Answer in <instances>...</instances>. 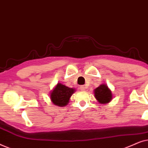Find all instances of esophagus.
Returning <instances> with one entry per match:
<instances>
[{
  "mask_svg": "<svg viewBox=\"0 0 148 148\" xmlns=\"http://www.w3.org/2000/svg\"><path fill=\"white\" fill-rule=\"evenodd\" d=\"M86 87H85L84 86H81L79 87V90H82V91L86 90Z\"/></svg>",
  "mask_w": 148,
  "mask_h": 148,
  "instance_id": "1",
  "label": "esophagus"
}]
</instances>
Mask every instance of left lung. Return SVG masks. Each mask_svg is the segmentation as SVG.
Instances as JSON below:
<instances>
[{
    "mask_svg": "<svg viewBox=\"0 0 148 148\" xmlns=\"http://www.w3.org/2000/svg\"><path fill=\"white\" fill-rule=\"evenodd\" d=\"M94 97L100 104H108L112 100V91L105 84H101L94 90Z\"/></svg>",
    "mask_w": 148,
    "mask_h": 148,
    "instance_id": "obj_1",
    "label": "left lung"
}]
</instances>
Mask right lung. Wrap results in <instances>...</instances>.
<instances>
[{
    "label": "right lung",
    "mask_w": 148,
    "mask_h": 148,
    "mask_svg": "<svg viewBox=\"0 0 148 148\" xmlns=\"http://www.w3.org/2000/svg\"><path fill=\"white\" fill-rule=\"evenodd\" d=\"M75 91V88H69L60 83H58L50 92V100L56 106H65L69 102L71 97Z\"/></svg>",
    "instance_id": "1"
}]
</instances>
